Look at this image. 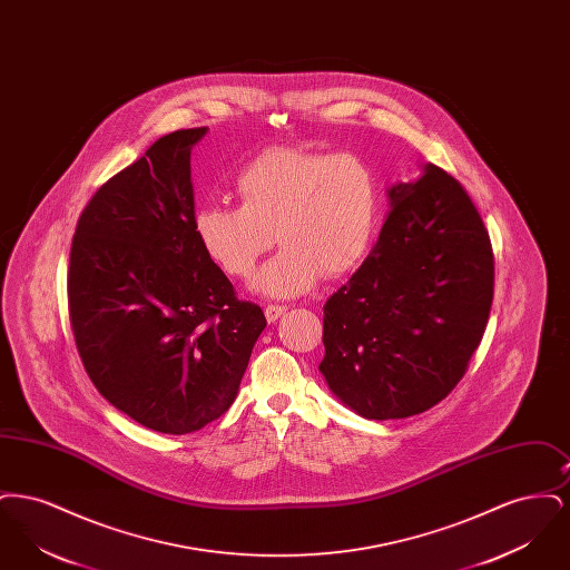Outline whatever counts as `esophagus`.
I'll return each mask as SVG.
<instances>
[{
  "mask_svg": "<svg viewBox=\"0 0 570 570\" xmlns=\"http://www.w3.org/2000/svg\"><path fill=\"white\" fill-rule=\"evenodd\" d=\"M286 314V307L284 305H267L265 307V316L269 323H275L277 318H282Z\"/></svg>",
  "mask_w": 570,
  "mask_h": 570,
  "instance_id": "1",
  "label": "esophagus"
}]
</instances>
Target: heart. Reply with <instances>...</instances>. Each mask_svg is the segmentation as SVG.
Here are the masks:
<instances>
[{
  "label": "heart",
  "mask_w": 570,
  "mask_h": 570,
  "mask_svg": "<svg viewBox=\"0 0 570 570\" xmlns=\"http://www.w3.org/2000/svg\"><path fill=\"white\" fill-rule=\"evenodd\" d=\"M235 190L239 207L205 203L191 214V230L230 277L254 272L275 237L282 249L252 282L267 297H297L321 275L351 272L379 219L376 175L354 154L272 147L245 164Z\"/></svg>",
  "instance_id": "obj_1"
}]
</instances>
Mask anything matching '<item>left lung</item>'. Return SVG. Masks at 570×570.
<instances>
[{"label": "left lung", "instance_id": "obj_1", "mask_svg": "<svg viewBox=\"0 0 570 570\" xmlns=\"http://www.w3.org/2000/svg\"><path fill=\"white\" fill-rule=\"evenodd\" d=\"M379 242L325 303L318 365L356 414L406 419L442 402L479 348L493 298L488 230L435 164L386 190Z\"/></svg>", "mask_w": 570, "mask_h": 570}]
</instances>
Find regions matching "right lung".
<instances>
[{
    "mask_svg": "<svg viewBox=\"0 0 570 570\" xmlns=\"http://www.w3.org/2000/svg\"><path fill=\"white\" fill-rule=\"evenodd\" d=\"M205 135L158 138L94 194L70 247L85 372L109 404L163 434H190L228 410L267 326L191 230V147Z\"/></svg>",
    "mask_w": 570,
    "mask_h": 570,
    "instance_id": "right-lung-1",
    "label": "right lung"
}]
</instances>
